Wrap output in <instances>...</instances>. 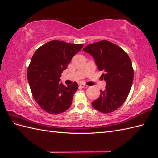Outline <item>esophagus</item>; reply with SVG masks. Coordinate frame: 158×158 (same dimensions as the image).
Here are the masks:
<instances>
[{
	"instance_id": "esophagus-1",
	"label": "esophagus",
	"mask_w": 158,
	"mask_h": 158,
	"mask_svg": "<svg viewBox=\"0 0 158 158\" xmlns=\"http://www.w3.org/2000/svg\"><path fill=\"white\" fill-rule=\"evenodd\" d=\"M80 86H81L82 88H87V87H88V86L86 85H85V84H81V85H80Z\"/></svg>"
}]
</instances>
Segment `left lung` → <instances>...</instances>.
<instances>
[{
    "label": "left lung",
    "mask_w": 158,
    "mask_h": 158,
    "mask_svg": "<svg viewBox=\"0 0 158 158\" xmlns=\"http://www.w3.org/2000/svg\"><path fill=\"white\" fill-rule=\"evenodd\" d=\"M93 56L97 67L102 71L106 89L92 102L96 110L104 114L113 112L127 99L132 85L134 71L132 62L123 49L107 40L90 44L82 50Z\"/></svg>",
    "instance_id": "left-lung-1"
}]
</instances>
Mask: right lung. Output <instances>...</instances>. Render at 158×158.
<instances>
[{"label": "right lung", "instance_id": "right-lung-1", "mask_svg": "<svg viewBox=\"0 0 158 158\" xmlns=\"http://www.w3.org/2000/svg\"><path fill=\"white\" fill-rule=\"evenodd\" d=\"M83 44L52 40L34 52L27 68V80L35 101L51 114H59L71 106L76 82L65 86L60 77L72 57L82 49Z\"/></svg>", "mask_w": 158, "mask_h": 158}]
</instances>
